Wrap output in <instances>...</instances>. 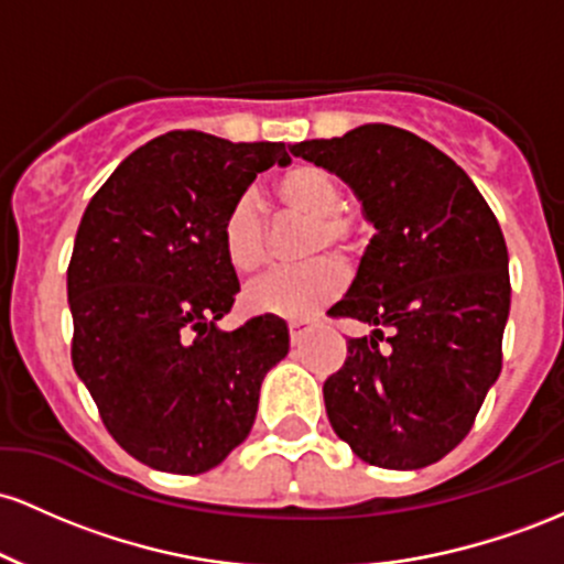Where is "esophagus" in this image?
Instances as JSON below:
<instances>
[{
  "label": "esophagus",
  "mask_w": 564,
  "mask_h": 564,
  "mask_svg": "<svg viewBox=\"0 0 564 564\" xmlns=\"http://www.w3.org/2000/svg\"><path fill=\"white\" fill-rule=\"evenodd\" d=\"M306 333H308V322H303V319L290 322V340H293V346L301 344V340L306 338Z\"/></svg>",
  "instance_id": "1"
}]
</instances>
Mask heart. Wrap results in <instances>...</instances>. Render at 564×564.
<instances>
[{"label": "heart", "mask_w": 564, "mask_h": 564, "mask_svg": "<svg viewBox=\"0 0 564 564\" xmlns=\"http://www.w3.org/2000/svg\"><path fill=\"white\" fill-rule=\"evenodd\" d=\"M276 199L288 213L312 220L308 252L316 256L325 248L349 250L359 234L351 213L340 207V186L327 170L301 162L276 178ZM224 252L237 271H256L265 261V226L258 202L250 194L234 199L220 224ZM344 269L335 261H316L303 269H274L245 288L250 312L301 319L314 314L344 288Z\"/></svg>", "instance_id": "heart-1"}]
</instances>
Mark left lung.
Listing matches in <instances>:
<instances>
[{
	"label": "left lung",
	"instance_id": "8db88e82",
	"mask_svg": "<svg viewBox=\"0 0 564 564\" xmlns=\"http://www.w3.org/2000/svg\"><path fill=\"white\" fill-rule=\"evenodd\" d=\"M290 151L338 175L376 229L330 308L372 327L349 338L322 386L330 426L381 469L436 464L501 372L511 303L501 226L469 175L408 130L362 124Z\"/></svg>",
	"mask_w": 564,
	"mask_h": 564
}]
</instances>
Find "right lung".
<instances>
[{
    "label": "right lung",
    "mask_w": 564,
    "mask_h": 564,
    "mask_svg": "<svg viewBox=\"0 0 564 564\" xmlns=\"http://www.w3.org/2000/svg\"><path fill=\"white\" fill-rule=\"evenodd\" d=\"M284 143L197 130L154 138L90 199L68 263L72 362L106 429L170 474L210 471L248 440L265 372L288 357L280 316L220 330L239 293L220 224Z\"/></svg>",
    "instance_id": "1"
}]
</instances>
